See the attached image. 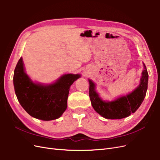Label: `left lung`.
<instances>
[{
    "label": "left lung",
    "instance_id": "obj_1",
    "mask_svg": "<svg viewBox=\"0 0 160 160\" xmlns=\"http://www.w3.org/2000/svg\"><path fill=\"white\" fill-rule=\"evenodd\" d=\"M141 83L130 94L111 102H105L95 90L94 83L89 80V98L92 107L97 113L107 119H122L134 113L142 102L148 88V74L144 64Z\"/></svg>",
    "mask_w": 160,
    "mask_h": 160
}]
</instances>
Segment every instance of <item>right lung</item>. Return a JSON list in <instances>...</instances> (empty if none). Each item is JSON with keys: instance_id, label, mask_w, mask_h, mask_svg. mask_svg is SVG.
<instances>
[{"instance_id": "right-lung-1", "label": "right lung", "mask_w": 160, "mask_h": 160, "mask_svg": "<svg viewBox=\"0 0 160 160\" xmlns=\"http://www.w3.org/2000/svg\"><path fill=\"white\" fill-rule=\"evenodd\" d=\"M80 74H65L54 84H34L25 71L22 58L18 61L13 74V86L20 105L31 116L42 120L59 118L67 107L69 88Z\"/></svg>"}]
</instances>
